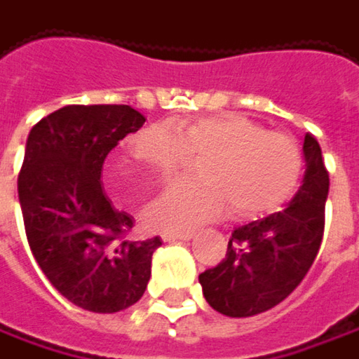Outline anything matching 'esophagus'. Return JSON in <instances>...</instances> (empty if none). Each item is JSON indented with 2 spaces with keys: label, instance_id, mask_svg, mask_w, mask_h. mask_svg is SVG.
<instances>
[{
  "label": "esophagus",
  "instance_id": "obj_1",
  "mask_svg": "<svg viewBox=\"0 0 359 359\" xmlns=\"http://www.w3.org/2000/svg\"><path fill=\"white\" fill-rule=\"evenodd\" d=\"M195 237V233L193 231H187V233H164L163 239L164 241H191Z\"/></svg>",
  "mask_w": 359,
  "mask_h": 359
}]
</instances>
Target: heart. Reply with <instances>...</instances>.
<instances>
[{"mask_svg": "<svg viewBox=\"0 0 359 359\" xmlns=\"http://www.w3.org/2000/svg\"><path fill=\"white\" fill-rule=\"evenodd\" d=\"M130 152L158 179L201 156L198 179L170 184L144 210L147 225L163 233L205 225L226 207L237 219L275 212L295 195L304 172L302 149L291 136L267 133L239 114L152 124L134 136Z\"/></svg>", "mask_w": 359, "mask_h": 359, "instance_id": "heart-1", "label": "heart"}]
</instances>
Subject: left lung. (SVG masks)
<instances>
[{
	"mask_svg": "<svg viewBox=\"0 0 359 359\" xmlns=\"http://www.w3.org/2000/svg\"><path fill=\"white\" fill-rule=\"evenodd\" d=\"M305 175L287 207L237 226L225 259L198 275L207 304L226 318H251L281 304L320 251L330 175L320 142L305 134Z\"/></svg>",
	"mask_w": 359,
	"mask_h": 359,
	"instance_id": "obj_1",
	"label": "left lung"
}]
</instances>
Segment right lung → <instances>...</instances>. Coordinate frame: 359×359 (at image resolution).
Masks as SVG:
<instances>
[{"label": "right lung", "instance_id": "add662e5", "mask_svg": "<svg viewBox=\"0 0 359 359\" xmlns=\"http://www.w3.org/2000/svg\"><path fill=\"white\" fill-rule=\"evenodd\" d=\"M147 118L124 104L64 106L41 118L25 142L18 195L39 269L68 302L116 313L149 285L161 237L133 241L134 219L102 189L108 152Z\"/></svg>", "mask_w": 359, "mask_h": 359}]
</instances>
